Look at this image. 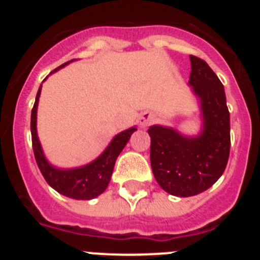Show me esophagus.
Segmentation results:
<instances>
[{
	"mask_svg": "<svg viewBox=\"0 0 260 260\" xmlns=\"http://www.w3.org/2000/svg\"><path fill=\"white\" fill-rule=\"evenodd\" d=\"M153 121V114L150 113V112H144L139 116V125L142 127H147L148 125H151Z\"/></svg>",
	"mask_w": 260,
	"mask_h": 260,
	"instance_id": "34e87169",
	"label": "esophagus"
}]
</instances>
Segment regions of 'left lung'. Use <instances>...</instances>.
I'll return each mask as SVG.
<instances>
[{
	"mask_svg": "<svg viewBox=\"0 0 260 260\" xmlns=\"http://www.w3.org/2000/svg\"><path fill=\"white\" fill-rule=\"evenodd\" d=\"M189 86L198 99L202 128L198 135L152 125L151 168L161 189L174 197H192L210 189L224 173L231 150V118L224 86L207 62L190 56Z\"/></svg>",
	"mask_w": 260,
	"mask_h": 260,
	"instance_id": "8db88e82",
	"label": "left lung"
}]
</instances>
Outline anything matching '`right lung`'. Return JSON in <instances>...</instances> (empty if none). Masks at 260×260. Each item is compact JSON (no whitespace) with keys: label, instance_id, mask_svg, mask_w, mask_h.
I'll return each instance as SVG.
<instances>
[{"label":"right lung","instance_id":"obj_1","mask_svg":"<svg viewBox=\"0 0 260 260\" xmlns=\"http://www.w3.org/2000/svg\"><path fill=\"white\" fill-rule=\"evenodd\" d=\"M73 61H69L54 71L59 70L61 68H65L68 63ZM41 86L36 95L35 105L32 108L31 112V135H32V148L35 153L36 162L40 169L41 174L44 176L45 181L50 187L56 190L59 194L69 197L71 199L77 201H89L105 191V189L109 185L110 177L113 173V168L116 164V160L123 147L128 142L130 137L134 132H137V127H130L127 130H123L119 134L112 139L108 147L104 150L102 155L96 157L93 161L88 162L86 165L77 168H57L48 161L45 157L43 147H41L40 141L38 137V128H36V122H38V105L39 98H40Z\"/></svg>","mask_w":260,"mask_h":260}]
</instances>
